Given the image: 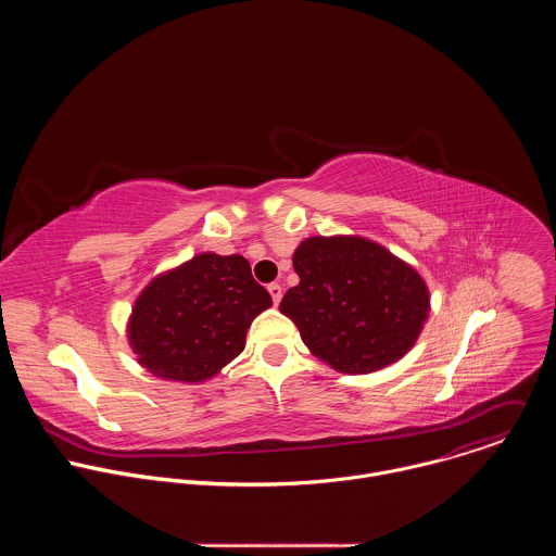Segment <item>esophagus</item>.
Instances as JSON below:
<instances>
[{"mask_svg": "<svg viewBox=\"0 0 556 556\" xmlns=\"http://www.w3.org/2000/svg\"><path fill=\"white\" fill-rule=\"evenodd\" d=\"M268 292H270V296H273V303L277 305L279 301H281V294H283V288L279 286V283H270L268 286Z\"/></svg>", "mask_w": 556, "mask_h": 556, "instance_id": "esophagus-1", "label": "esophagus"}]
</instances>
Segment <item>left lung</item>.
Wrapping results in <instances>:
<instances>
[{
	"label": "left lung",
	"mask_w": 556,
	"mask_h": 556,
	"mask_svg": "<svg viewBox=\"0 0 556 556\" xmlns=\"http://www.w3.org/2000/svg\"><path fill=\"white\" fill-rule=\"evenodd\" d=\"M292 266L299 286L283 294L279 309L307 350L337 371H378L418 341L429 288L384 247L358 235L307 237Z\"/></svg>",
	"instance_id": "8db88e82"
}]
</instances>
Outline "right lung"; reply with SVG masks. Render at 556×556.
<instances>
[{"instance_id": "add662e5", "label": "right lung", "mask_w": 556, "mask_h": 556, "mask_svg": "<svg viewBox=\"0 0 556 556\" xmlns=\"http://www.w3.org/2000/svg\"><path fill=\"white\" fill-rule=\"evenodd\" d=\"M270 305L242 255L202 253L149 281L127 339L153 376L202 382L242 354L253 319Z\"/></svg>"}]
</instances>
